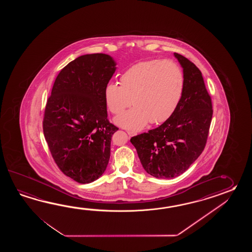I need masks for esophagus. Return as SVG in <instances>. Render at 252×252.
<instances>
[{
    "mask_svg": "<svg viewBox=\"0 0 252 252\" xmlns=\"http://www.w3.org/2000/svg\"><path fill=\"white\" fill-rule=\"evenodd\" d=\"M127 133H128L129 137H133L135 135H137V133H136V132H133V131H127Z\"/></svg>",
    "mask_w": 252,
    "mask_h": 252,
    "instance_id": "obj_1",
    "label": "esophagus"
}]
</instances>
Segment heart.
<instances>
[{"instance_id":"1","label":"heart","mask_w":252,"mask_h":252,"mask_svg":"<svg viewBox=\"0 0 252 252\" xmlns=\"http://www.w3.org/2000/svg\"><path fill=\"white\" fill-rule=\"evenodd\" d=\"M119 86L108 83L103 98L108 110L119 114L114 119L120 127L139 130L150 122H166L181 102L185 77L179 64L170 59H151L131 65L121 75Z\"/></svg>"}]
</instances>
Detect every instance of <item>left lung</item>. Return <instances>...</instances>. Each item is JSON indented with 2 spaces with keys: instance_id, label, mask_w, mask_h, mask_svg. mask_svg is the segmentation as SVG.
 Wrapping results in <instances>:
<instances>
[{
  "instance_id": "8db88e82",
  "label": "left lung",
  "mask_w": 252,
  "mask_h": 252,
  "mask_svg": "<svg viewBox=\"0 0 252 252\" xmlns=\"http://www.w3.org/2000/svg\"><path fill=\"white\" fill-rule=\"evenodd\" d=\"M174 56L185 77L181 102L159 127L130 139L145 171L157 178H174L188 170L204 150L213 117L201 71L182 55Z\"/></svg>"
}]
</instances>
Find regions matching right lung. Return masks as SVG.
<instances>
[{
    "instance_id": "right-lung-1",
    "label": "right lung",
    "mask_w": 252,
    "mask_h": 252,
    "mask_svg": "<svg viewBox=\"0 0 252 252\" xmlns=\"http://www.w3.org/2000/svg\"><path fill=\"white\" fill-rule=\"evenodd\" d=\"M107 54H87L66 64L48 98L43 131L54 160L65 176L80 184L94 182L106 170L112 136L104 87L116 71Z\"/></svg>"
}]
</instances>
